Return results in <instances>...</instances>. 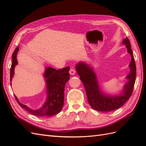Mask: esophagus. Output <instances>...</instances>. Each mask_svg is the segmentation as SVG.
<instances>
[{"mask_svg": "<svg viewBox=\"0 0 146 146\" xmlns=\"http://www.w3.org/2000/svg\"><path fill=\"white\" fill-rule=\"evenodd\" d=\"M69 74L70 75H74L76 74V70H75L74 68H71L69 70Z\"/></svg>", "mask_w": 146, "mask_h": 146, "instance_id": "obj_1", "label": "esophagus"}]
</instances>
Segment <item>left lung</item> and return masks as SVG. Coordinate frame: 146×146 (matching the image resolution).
Listing matches in <instances>:
<instances>
[{
  "label": "left lung",
  "mask_w": 146,
  "mask_h": 146,
  "mask_svg": "<svg viewBox=\"0 0 146 146\" xmlns=\"http://www.w3.org/2000/svg\"><path fill=\"white\" fill-rule=\"evenodd\" d=\"M122 43L125 45L127 52L131 55V61L129 65L130 72L125 77L127 82L119 94L113 95L102 90L92 66L83 61L76 65L77 72L85 86L88 102L92 109L104 112L115 110L122 107L132 94L136 80V64L129 38L123 39Z\"/></svg>",
  "instance_id": "left-lung-1"
}]
</instances>
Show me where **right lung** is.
I'll use <instances>...</instances> for the list:
<instances>
[{"label": "right lung", "mask_w": 146, "mask_h": 146, "mask_svg": "<svg viewBox=\"0 0 146 146\" xmlns=\"http://www.w3.org/2000/svg\"><path fill=\"white\" fill-rule=\"evenodd\" d=\"M19 46L16 48L12 55V64L10 69V82L11 86L12 78L15 74V66L18 64L17 54ZM70 68L56 70L51 67H46L43 77L46 86V99L40 108L32 109L28 106L21 103L15 95L16 101L22 108H25L30 113L39 116H50L61 111L64 105V92L66 83L69 80V73Z\"/></svg>", "instance_id": "obj_1"}]
</instances>
